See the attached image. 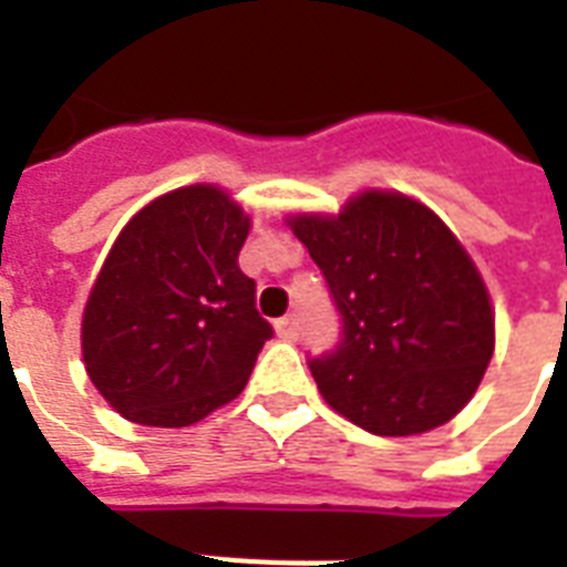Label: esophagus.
Returning <instances> with one entry per match:
<instances>
[{
    "mask_svg": "<svg viewBox=\"0 0 567 567\" xmlns=\"http://www.w3.org/2000/svg\"><path fill=\"white\" fill-rule=\"evenodd\" d=\"M276 332H279L282 341H297V336H300V318H297V315H285V318L276 323Z\"/></svg>",
    "mask_w": 567,
    "mask_h": 567,
    "instance_id": "34e87169",
    "label": "esophagus"
}]
</instances>
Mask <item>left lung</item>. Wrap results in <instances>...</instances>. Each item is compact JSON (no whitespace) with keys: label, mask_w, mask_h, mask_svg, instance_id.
Here are the masks:
<instances>
[{"label":"left lung","mask_w":567,"mask_h":567,"mask_svg":"<svg viewBox=\"0 0 567 567\" xmlns=\"http://www.w3.org/2000/svg\"><path fill=\"white\" fill-rule=\"evenodd\" d=\"M327 279L341 338L309 359L320 394L373 435H417L474 396L494 315L453 231L403 194L368 190L338 217H293Z\"/></svg>","instance_id":"8db88e82"}]
</instances>
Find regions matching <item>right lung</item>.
Listing matches in <instances>:
<instances>
[{
	"label": "right lung",
	"mask_w": 567,
	"mask_h": 567,
	"mask_svg": "<svg viewBox=\"0 0 567 567\" xmlns=\"http://www.w3.org/2000/svg\"><path fill=\"white\" fill-rule=\"evenodd\" d=\"M247 231L212 185L158 196L120 231L84 306L82 353L123 417L188 426L244 391L274 338L238 267Z\"/></svg>",
	"instance_id": "1"
}]
</instances>
